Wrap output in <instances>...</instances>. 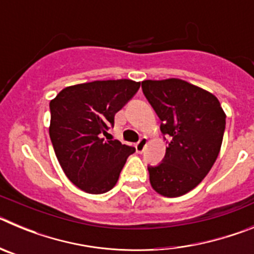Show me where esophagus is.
<instances>
[{"mask_svg":"<svg viewBox=\"0 0 254 254\" xmlns=\"http://www.w3.org/2000/svg\"><path fill=\"white\" fill-rule=\"evenodd\" d=\"M147 142H149V141H147V137H145V136H143V137H141V140L138 141L137 143H136V151L138 152V154H141V152H143V150H145V147H146V145H147Z\"/></svg>","mask_w":254,"mask_h":254,"instance_id":"obj_1","label":"esophagus"}]
</instances>
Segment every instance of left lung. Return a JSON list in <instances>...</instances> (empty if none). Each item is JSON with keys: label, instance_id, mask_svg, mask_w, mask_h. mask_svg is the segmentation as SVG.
<instances>
[{"label": "left lung", "instance_id": "1", "mask_svg": "<svg viewBox=\"0 0 254 254\" xmlns=\"http://www.w3.org/2000/svg\"><path fill=\"white\" fill-rule=\"evenodd\" d=\"M142 91L170 137L163 163L147 167L151 187L164 197L183 196L216 161L226 114L214 94L181 78L143 80Z\"/></svg>", "mask_w": 254, "mask_h": 254}]
</instances>
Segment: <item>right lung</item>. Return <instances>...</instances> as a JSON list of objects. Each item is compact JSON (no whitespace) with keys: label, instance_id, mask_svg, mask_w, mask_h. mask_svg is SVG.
I'll return each mask as SVG.
<instances>
[{"label":"right lung","instance_id":"obj_1","mask_svg":"<svg viewBox=\"0 0 254 254\" xmlns=\"http://www.w3.org/2000/svg\"><path fill=\"white\" fill-rule=\"evenodd\" d=\"M140 82L128 78L64 87L49 103V136L67 178L86 193H105L116 186L134 147L107 138L114 116Z\"/></svg>","mask_w":254,"mask_h":254}]
</instances>
